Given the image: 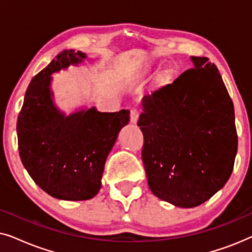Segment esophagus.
Returning a JSON list of instances; mask_svg holds the SVG:
<instances>
[{
  "instance_id": "esophagus-1",
  "label": "esophagus",
  "mask_w": 252,
  "mask_h": 252,
  "mask_svg": "<svg viewBox=\"0 0 252 252\" xmlns=\"http://www.w3.org/2000/svg\"><path fill=\"white\" fill-rule=\"evenodd\" d=\"M140 113H141V111L139 109H132L130 110V115H129V117H130V122H132L133 124H135L136 122H137V119H139V117H140Z\"/></svg>"
}]
</instances>
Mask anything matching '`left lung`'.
I'll use <instances>...</instances> for the list:
<instances>
[{"label": "left lung", "instance_id": "1", "mask_svg": "<svg viewBox=\"0 0 252 252\" xmlns=\"http://www.w3.org/2000/svg\"><path fill=\"white\" fill-rule=\"evenodd\" d=\"M191 61L194 67L144 96L137 122L150 190L181 208L225 186L237 151L233 102L218 68L206 57Z\"/></svg>", "mask_w": 252, "mask_h": 252}]
</instances>
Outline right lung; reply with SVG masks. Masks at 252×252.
<instances>
[{
  "mask_svg": "<svg viewBox=\"0 0 252 252\" xmlns=\"http://www.w3.org/2000/svg\"><path fill=\"white\" fill-rule=\"evenodd\" d=\"M81 51L64 50L32 79L17 120L23 165L39 187L58 199L86 201L101 188L106 157L128 110L98 112L95 108L65 117L54 106L50 74L78 64Z\"/></svg>",
  "mask_w": 252,
  "mask_h": 252,
  "instance_id": "1",
  "label": "right lung"
}]
</instances>
